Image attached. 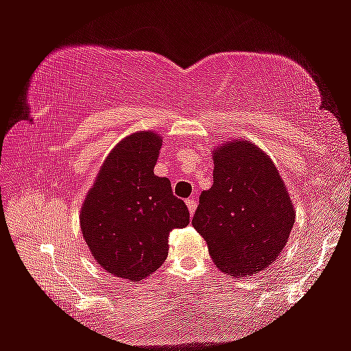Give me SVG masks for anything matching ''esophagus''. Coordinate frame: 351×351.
<instances>
[{
    "label": "esophagus",
    "instance_id": "obj_1",
    "mask_svg": "<svg viewBox=\"0 0 351 351\" xmlns=\"http://www.w3.org/2000/svg\"><path fill=\"white\" fill-rule=\"evenodd\" d=\"M186 205H187V208H189V213L191 214L195 213V209H197V200H195V198L191 197L189 200H186Z\"/></svg>",
    "mask_w": 351,
    "mask_h": 351
}]
</instances>
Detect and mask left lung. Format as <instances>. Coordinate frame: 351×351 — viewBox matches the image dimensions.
Segmentation results:
<instances>
[{
    "instance_id": "obj_1",
    "label": "left lung",
    "mask_w": 351,
    "mask_h": 351,
    "mask_svg": "<svg viewBox=\"0 0 351 351\" xmlns=\"http://www.w3.org/2000/svg\"><path fill=\"white\" fill-rule=\"evenodd\" d=\"M213 160V186L202 192L193 227L222 273H258L289 241L295 223L289 192L269 156L249 140L219 146Z\"/></svg>"
}]
</instances>
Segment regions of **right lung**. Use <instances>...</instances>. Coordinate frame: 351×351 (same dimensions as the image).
<instances>
[{
    "label": "right lung",
    "mask_w": 351,
    "mask_h": 351,
    "mask_svg": "<svg viewBox=\"0 0 351 351\" xmlns=\"http://www.w3.org/2000/svg\"><path fill=\"white\" fill-rule=\"evenodd\" d=\"M162 138L135 132L107 156L80 211L83 238L107 273L140 282L169 255L171 230L189 223L186 203L154 175Z\"/></svg>",
    "instance_id": "add662e5"
}]
</instances>
